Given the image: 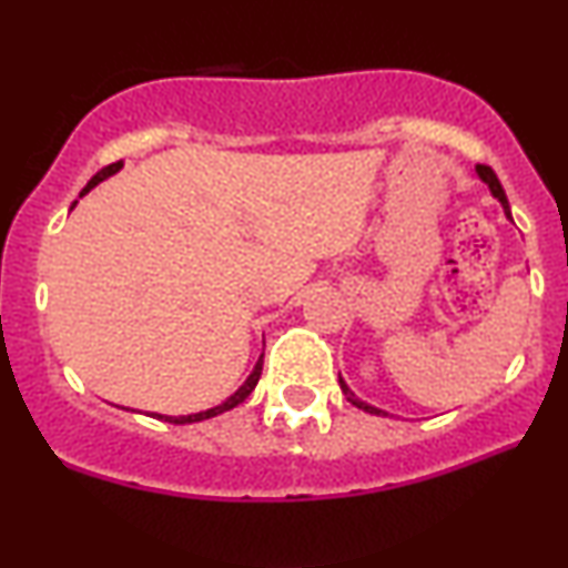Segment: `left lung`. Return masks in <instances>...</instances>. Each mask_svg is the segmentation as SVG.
Segmentation results:
<instances>
[{
  "mask_svg": "<svg viewBox=\"0 0 568 568\" xmlns=\"http://www.w3.org/2000/svg\"><path fill=\"white\" fill-rule=\"evenodd\" d=\"M476 174H479V180H481L484 184H487V187H489V193H491V195H495V197H497V201H500V203H503V211H505V216H508V219H510V206H508V197H505V190H503V184H500V180H497V174H495V172H491V169H489V166H484V163H479V166H476ZM510 222H514V219H510ZM338 384H341V392H344V394H346V399H349L354 407L365 409V413H371V415H388V413H384V409H378V407L367 405V402H365V399H359V396H357V394H354L349 386H346V381H344V378H341V375H338Z\"/></svg>",
  "mask_w": 568,
  "mask_h": 568,
  "instance_id": "8db88e82",
  "label": "left lung"
}]
</instances>
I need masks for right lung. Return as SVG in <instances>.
<instances>
[{
    "label": "right lung",
    "mask_w": 568,
    "mask_h": 568,
    "mask_svg": "<svg viewBox=\"0 0 568 568\" xmlns=\"http://www.w3.org/2000/svg\"><path fill=\"white\" fill-rule=\"evenodd\" d=\"M121 166H124V161H115V163H111V166H105V169H102V172L94 174L92 180L87 182V187L81 190V195H87L89 190H92V187H98V184H100L102 180H108V176H113L115 172H119ZM81 195H79V197H81ZM77 203H79V201H73V206H77ZM262 365H264V354H262V357H258L256 367H254V373H251L248 378H245V384H243L241 388H237L235 394L227 396V399H224L222 405H216V407H211V409H203V413H193V415H159V413H153V418H163V420H169V423H176V426H184V423L209 420V418H214V415H222V413H227V409L237 407V405H241V402L248 399V394L254 392L256 384H258V378H262Z\"/></svg>",
    "instance_id": "1"
}]
</instances>
